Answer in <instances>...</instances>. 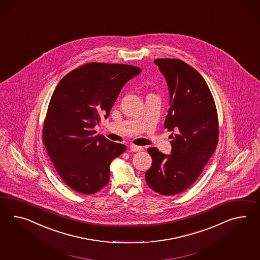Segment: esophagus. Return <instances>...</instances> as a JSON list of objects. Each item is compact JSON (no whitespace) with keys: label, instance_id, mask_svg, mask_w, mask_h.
Returning <instances> with one entry per match:
<instances>
[{"label":"esophagus","instance_id":"esophagus-1","mask_svg":"<svg viewBox=\"0 0 260 260\" xmlns=\"http://www.w3.org/2000/svg\"><path fill=\"white\" fill-rule=\"evenodd\" d=\"M129 148H131V150H132L133 152H139V151L143 150V147H142V146H135V145H132V146H129Z\"/></svg>","mask_w":260,"mask_h":260}]
</instances>
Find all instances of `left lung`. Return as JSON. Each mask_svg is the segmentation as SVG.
I'll use <instances>...</instances> for the list:
<instances>
[{
  "label": "left lung",
  "mask_w": 260,
  "mask_h": 260,
  "mask_svg": "<svg viewBox=\"0 0 260 260\" xmlns=\"http://www.w3.org/2000/svg\"><path fill=\"white\" fill-rule=\"evenodd\" d=\"M169 87L170 105L165 128L173 132L172 152L165 155L156 147L147 152L152 166L146 172V184L162 196H174L196 182L215 150L219 122L215 102L206 81L179 59L154 60Z\"/></svg>",
  "instance_id": "8db88e82"
}]
</instances>
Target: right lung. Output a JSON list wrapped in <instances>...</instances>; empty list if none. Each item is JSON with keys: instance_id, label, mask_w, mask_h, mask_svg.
<instances>
[{"instance_id": "1", "label": "right lung", "mask_w": 260, "mask_h": 260, "mask_svg": "<svg viewBox=\"0 0 260 260\" xmlns=\"http://www.w3.org/2000/svg\"><path fill=\"white\" fill-rule=\"evenodd\" d=\"M142 70L124 63H88L68 73L51 95L42 141L58 175L70 189L93 194L110 178V165L126 146L95 136L121 88Z\"/></svg>"}]
</instances>
